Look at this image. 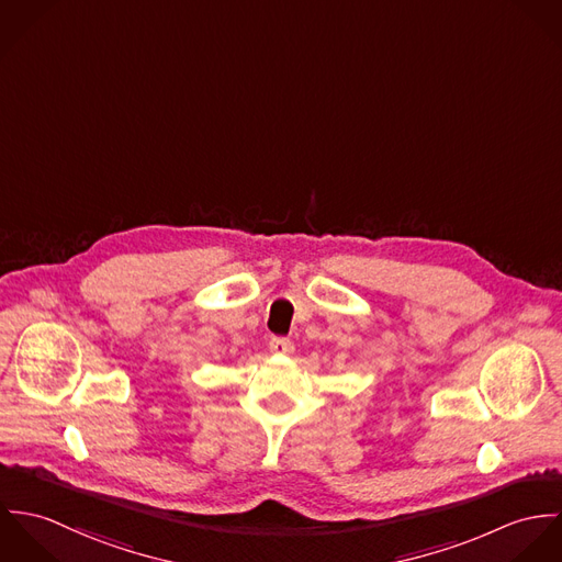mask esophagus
<instances>
[{
    "label": "esophagus",
    "instance_id": "esophagus-1",
    "mask_svg": "<svg viewBox=\"0 0 562 562\" xmlns=\"http://www.w3.org/2000/svg\"><path fill=\"white\" fill-rule=\"evenodd\" d=\"M268 346H270V350L277 352V355H288V352L294 350V344H292L288 337H270Z\"/></svg>",
    "mask_w": 562,
    "mask_h": 562
}]
</instances>
